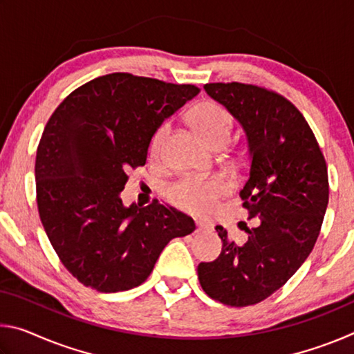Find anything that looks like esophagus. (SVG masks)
Instances as JSON below:
<instances>
[{
  "label": "esophagus",
  "mask_w": 354,
  "mask_h": 354,
  "mask_svg": "<svg viewBox=\"0 0 354 354\" xmlns=\"http://www.w3.org/2000/svg\"><path fill=\"white\" fill-rule=\"evenodd\" d=\"M196 225V232H203V231H209L212 230V225L207 223V221H201V220H196L195 221Z\"/></svg>",
  "instance_id": "obj_1"
}]
</instances>
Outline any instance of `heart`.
Instances as JSON below:
<instances>
[{
  "label": "heart",
  "mask_w": 354,
  "mask_h": 354,
  "mask_svg": "<svg viewBox=\"0 0 354 354\" xmlns=\"http://www.w3.org/2000/svg\"><path fill=\"white\" fill-rule=\"evenodd\" d=\"M190 124L200 139L209 148L226 147L231 139L232 118L223 106L214 101L196 104L190 112ZM170 124L162 123L154 131L149 143V151L158 156L169 137ZM230 185L220 178L212 179H183L171 185L169 200L173 206L194 215H207L214 211L215 203L225 196Z\"/></svg>",
  "instance_id": "b5f03b06"
}]
</instances>
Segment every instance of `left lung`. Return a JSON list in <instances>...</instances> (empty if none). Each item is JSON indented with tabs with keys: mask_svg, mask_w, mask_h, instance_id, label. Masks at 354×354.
Returning <instances> with one entry per match:
<instances>
[{
	"mask_svg": "<svg viewBox=\"0 0 354 354\" xmlns=\"http://www.w3.org/2000/svg\"><path fill=\"white\" fill-rule=\"evenodd\" d=\"M205 91L247 136L250 175L241 196L259 225L243 245L215 227L223 247L217 259L200 263L198 279L211 298L243 308L283 287L313 251L328 206V170L313 129L289 100L242 82H212Z\"/></svg>",
	"mask_w": 354,
	"mask_h": 354,
	"instance_id": "1",
	"label": "left lung"
}]
</instances>
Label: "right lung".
<instances>
[{
    "label": "right lung",
    "instance_id": "1",
    "mask_svg": "<svg viewBox=\"0 0 354 354\" xmlns=\"http://www.w3.org/2000/svg\"><path fill=\"white\" fill-rule=\"evenodd\" d=\"M200 93L129 73L95 77L48 120L35 158L41 225L64 267L104 293L140 286L171 239L195 231L189 215L154 200L124 206L127 171L145 165L154 131Z\"/></svg>",
    "mask_w": 354,
    "mask_h": 354
}]
</instances>
